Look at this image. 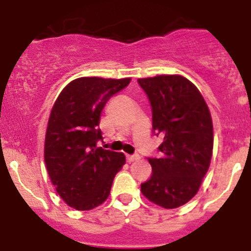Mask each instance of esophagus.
Instances as JSON below:
<instances>
[{"mask_svg": "<svg viewBox=\"0 0 251 251\" xmlns=\"http://www.w3.org/2000/svg\"><path fill=\"white\" fill-rule=\"evenodd\" d=\"M137 159H139L138 154H130V156H127L128 162H134V161H137Z\"/></svg>", "mask_w": 251, "mask_h": 251, "instance_id": "1", "label": "esophagus"}]
</instances>
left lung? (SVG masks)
Returning a JSON list of instances; mask_svg holds the SVG:
<instances>
[{"instance_id": "obj_1", "label": "left lung", "mask_w": 251, "mask_h": 251, "mask_svg": "<svg viewBox=\"0 0 251 251\" xmlns=\"http://www.w3.org/2000/svg\"><path fill=\"white\" fill-rule=\"evenodd\" d=\"M152 108V132L161 137L158 157H148L152 176L142 194L176 208L197 194L210 166L214 133L210 110L196 86L181 75L138 79Z\"/></svg>"}]
</instances>
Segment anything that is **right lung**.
<instances>
[{"label":"right lung","mask_w":251,"mask_h":251,"mask_svg":"<svg viewBox=\"0 0 251 251\" xmlns=\"http://www.w3.org/2000/svg\"><path fill=\"white\" fill-rule=\"evenodd\" d=\"M130 79L79 77L57 97L45 137V163L51 182L70 207L92 210L108 199L123 153L99 147V122L106 101Z\"/></svg>","instance_id":"add662e5"}]
</instances>
